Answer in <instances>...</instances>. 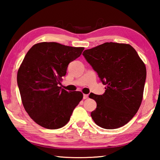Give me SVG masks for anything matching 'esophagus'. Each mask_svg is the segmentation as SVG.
Wrapping results in <instances>:
<instances>
[{"instance_id": "1", "label": "esophagus", "mask_w": 160, "mask_h": 160, "mask_svg": "<svg viewBox=\"0 0 160 160\" xmlns=\"http://www.w3.org/2000/svg\"><path fill=\"white\" fill-rule=\"evenodd\" d=\"M88 97H89L88 94H83V99H88Z\"/></svg>"}]
</instances>
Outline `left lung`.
I'll return each mask as SVG.
<instances>
[{"label":"left lung","instance_id":"obj_1","mask_svg":"<svg viewBox=\"0 0 160 160\" xmlns=\"http://www.w3.org/2000/svg\"><path fill=\"white\" fill-rule=\"evenodd\" d=\"M82 55L106 85L102 95H89L97 102L91 112L94 123L105 129L124 126L141 104L146 80L144 63L131 45L114 42L87 49Z\"/></svg>","mask_w":160,"mask_h":160}]
</instances>
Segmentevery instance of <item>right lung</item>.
<instances>
[{"mask_svg":"<svg viewBox=\"0 0 160 160\" xmlns=\"http://www.w3.org/2000/svg\"><path fill=\"white\" fill-rule=\"evenodd\" d=\"M83 50V47L42 42L27 53L18 72V85L25 109L39 126L62 128L82 100L81 92H68L58 85L68 64Z\"/></svg>","mask_w":160,"mask_h":160,"instance_id":"1","label":"right lung"}]
</instances>
